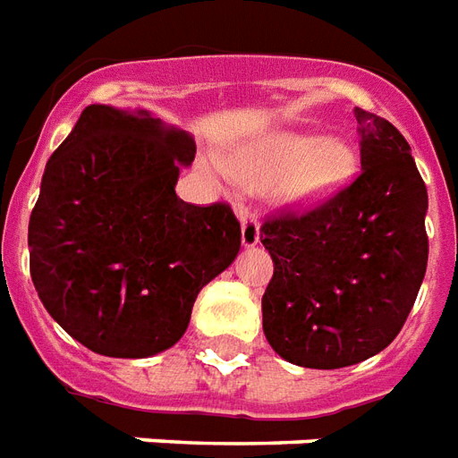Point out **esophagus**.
<instances>
[{
  "instance_id": "obj_1",
  "label": "esophagus",
  "mask_w": 458,
  "mask_h": 458,
  "mask_svg": "<svg viewBox=\"0 0 458 458\" xmlns=\"http://www.w3.org/2000/svg\"><path fill=\"white\" fill-rule=\"evenodd\" d=\"M238 216L240 225H242V245L255 247L259 242V220H257V213L250 211L247 206H240Z\"/></svg>"
}]
</instances>
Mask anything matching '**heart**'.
I'll return each instance as SVG.
<instances>
[{
  "mask_svg": "<svg viewBox=\"0 0 458 458\" xmlns=\"http://www.w3.org/2000/svg\"><path fill=\"white\" fill-rule=\"evenodd\" d=\"M352 167L354 155L342 140L279 133L238 152L228 162V174L245 186L279 182V194L298 201L337 186Z\"/></svg>",
  "mask_w": 458,
  "mask_h": 458,
  "instance_id": "heart-1",
  "label": "heart"
}]
</instances>
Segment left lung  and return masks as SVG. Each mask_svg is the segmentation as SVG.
Segmentation results:
<instances>
[{
	"instance_id": "1",
	"label": "left lung",
	"mask_w": 458,
	"mask_h": 458,
	"mask_svg": "<svg viewBox=\"0 0 458 458\" xmlns=\"http://www.w3.org/2000/svg\"><path fill=\"white\" fill-rule=\"evenodd\" d=\"M361 169L310 208L264 220L274 274L262 296L274 352L306 369H342L386 350L428 269V186L408 140L354 108Z\"/></svg>"
}]
</instances>
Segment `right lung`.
<instances>
[{
	"instance_id": "obj_1",
	"label": "right lung",
	"mask_w": 458,
	"mask_h": 458,
	"mask_svg": "<svg viewBox=\"0 0 458 458\" xmlns=\"http://www.w3.org/2000/svg\"><path fill=\"white\" fill-rule=\"evenodd\" d=\"M194 140L145 111L91 104L53 155L29 220L30 279L97 354L152 357L184 335L199 291L240 252L228 203L174 191Z\"/></svg>"
}]
</instances>
